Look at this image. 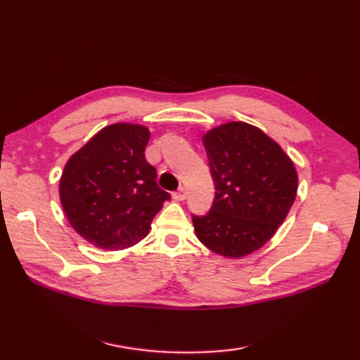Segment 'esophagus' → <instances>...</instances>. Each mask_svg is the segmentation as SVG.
<instances>
[{
    "label": "esophagus",
    "instance_id": "esophagus-1",
    "mask_svg": "<svg viewBox=\"0 0 360 360\" xmlns=\"http://www.w3.org/2000/svg\"><path fill=\"white\" fill-rule=\"evenodd\" d=\"M173 198L176 201H184L187 198V188L181 186L176 192H173Z\"/></svg>",
    "mask_w": 360,
    "mask_h": 360
}]
</instances>
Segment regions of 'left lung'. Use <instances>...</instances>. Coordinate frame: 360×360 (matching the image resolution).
I'll use <instances>...</instances> for the list:
<instances>
[{"mask_svg":"<svg viewBox=\"0 0 360 360\" xmlns=\"http://www.w3.org/2000/svg\"><path fill=\"white\" fill-rule=\"evenodd\" d=\"M215 198L205 215H192L196 236L215 254L240 258L277 232L297 195V172L262 129L231 122L204 136Z\"/></svg>","mask_w":360,"mask_h":360,"instance_id":"1","label":"left lung"}]
</instances>
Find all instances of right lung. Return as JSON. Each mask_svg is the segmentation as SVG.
<instances>
[{"mask_svg":"<svg viewBox=\"0 0 360 360\" xmlns=\"http://www.w3.org/2000/svg\"><path fill=\"white\" fill-rule=\"evenodd\" d=\"M150 131L114 124L101 129L63 170L60 200L74 231L94 246L120 250L147 236L170 193L145 159Z\"/></svg>","mask_w":360,"mask_h":360,"instance_id":"add662e5","label":"right lung"}]
</instances>
